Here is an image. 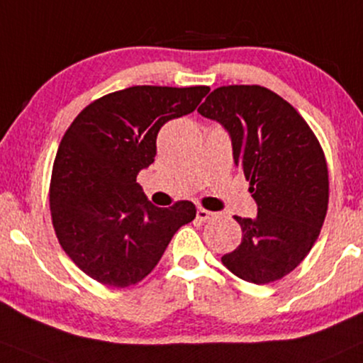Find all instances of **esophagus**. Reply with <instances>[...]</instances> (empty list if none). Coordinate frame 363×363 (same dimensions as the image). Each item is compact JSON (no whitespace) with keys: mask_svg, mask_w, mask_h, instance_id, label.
<instances>
[{"mask_svg":"<svg viewBox=\"0 0 363 363\" xmlns=\"http://www.w3.org/2000/svg\"><path fill=\"white\" fill-rule=\"evenodd\" d=\"M216 217V213L210 212V210H205V208H199L196 210V218H199L200 222H207L210 218Z\"/></svg>","mask_w":363,"mask_h":363,"instance_id":"obj_1","label":"esophagus"}]
</instances>
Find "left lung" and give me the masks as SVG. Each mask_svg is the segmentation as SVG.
I'll use <instances>...</instances> for the list:
<instances>
[{
	"label": "left lung",
	"mask_w": 363,
	"mask_h": 363,
	"mask_svg": "<svg viewBox=\"0 0 363 363\" xmlns=\"http://www.w3.org/2000/svg\"><path fill=\"white\" fill-rule=\"evenodd\" d=\"M199 113L230 134L234 163L244 172L257 216H234L240 245L222 256L240 279L267 284L289 274L308 256L328 210V167L301 114L261 86H222Z\"/></svg>",
	"instance_id": "left-lung-1"
}]
</instances>
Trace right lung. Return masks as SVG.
<instances>
[{
  "label": "right lung",
  "instance_id": "obj_1",
  "mask_svg": "<svg viewBox=\"0 0 363 363\" xmlns=\"http://www.w3.org/2000/svg\"><path fill=\"white\" fill-rule=\"evenodd\" d=\"M208 91L128 87L84 107L65 131L52 169V223L67 256L97 283L138 284L195 218L189 200L155 207L136 177L155 161L161 126L194 113Z\"/></svg>",
  "mask_w": 363,
  "mask_h": 363
}]
</instances>
